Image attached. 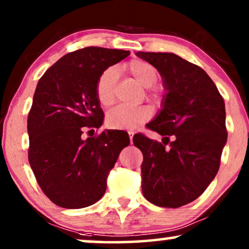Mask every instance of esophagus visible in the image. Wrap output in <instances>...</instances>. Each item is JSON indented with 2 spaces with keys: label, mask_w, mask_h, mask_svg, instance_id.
<instances>
[{
  "label": "esophagus",
  "mask_w": 249,
  "mask_h": 249,
  "mask_svg": "<svg viewBox=\"0 0 249 249\" xmlns=\"http://www.w3.org/2000/svg\"><path fill=\"white\" fill-rule=\"evenodd\" d=\"M128 135H129V138H130V143H132V137H134L135 132L134 131H129Z\"/></svg>",
  "instance_id": "1"
}]
</instances>
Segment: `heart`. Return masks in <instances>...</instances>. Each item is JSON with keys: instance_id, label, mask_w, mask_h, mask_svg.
Listing matches in <instances>:
<instances>
[{"instance_id": "b5f03b06", "label": "heart", "mask_w": 249, "mask_h": 249, "mask_svg": "<svg viewBox=\"0 0 249 249\" xmlns=\"http://www.w3.org/2000/svg\"><path fill=\"white\" fill-rule=\"evenodd\" d=\"M127 71L131 74L135 81L144 88L152 87L158 80V71L152 64L147 61L135 59L128 64ZM118 80V70L108 67L102 72L96 82V96L102 106H111L114 103V88ZM150 96L156 98L157 92H151ZM151 118V111L146 106L136 108H128L118 106L106 115V124L112 129H136Z\"/></svg>"}]
</instances>
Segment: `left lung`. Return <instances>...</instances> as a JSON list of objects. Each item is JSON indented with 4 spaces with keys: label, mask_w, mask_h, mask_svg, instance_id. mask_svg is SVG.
<instances>
[{
    "label": "left lung",
    "mask_w": 249,
    "mask_h": 249,
    "mask_svg": "<svg viewBox=\"0 0 249 249\" xmlns=\"http://www.w3.org/2000/svg\"><path fill=\"white\" fill-rule=\"evenodd\" d=\"M136 56L156 67L166 89L162 108L147 124L162 142L132 138L143 153L142 191L153 205L178 208L201 196L218 172L228 138L224 99L201 67L175 53Z\"/></svg>",
    "instance_id": "left-lung-1"
}]
</instances>
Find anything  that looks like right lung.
<instances>
[{"label": "right lung", "instance_id": "add662e5", "mask_svg": "<svg viewBox=\"0 0 249 249\" xmlns=\"http://www.w3.org/2000/svg\"><path fill=\"white\" fill-rule=\"evenodd\" d=\"M129 53L83 48L61 57L38 80L27 119L28 161L42 191L59 207L85 208L98 201L109 170L130 144L122 130L82 137L83 131L99 128L104 120L97 79Z\"/></svg>", "mask_w": 249, "mask_h": 249}]
</instances>
